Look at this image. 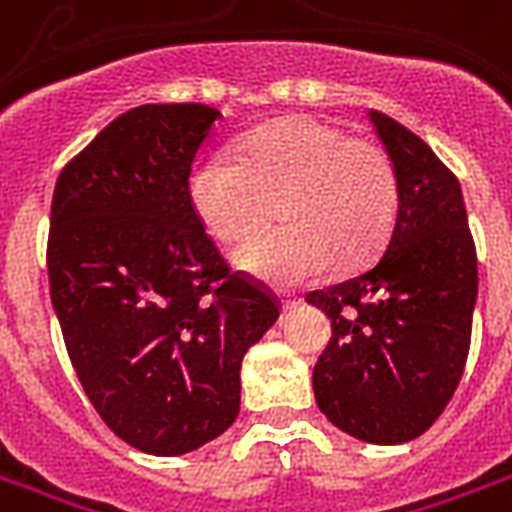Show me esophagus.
Listing matches in <instances>:
<instances>
[{
  "mask_svg": "<svg viewBox=\"0 0 512 512\" xmlns=\"http://www.w3.org/2000/svg\"><path fill=\"white\" fill-rule=\"evenodd\" d=\"M282 306L284 311H290L292 306H298V298H295V295H282Z\"/></svg>",
  "mask_w": 512,
  "mask_h": 512,
  "instance_id": "esophagus-1",
  "label": "esophagus"
}]
</instances>
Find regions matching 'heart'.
<instances>
[{
	"label": "heart",
	"instance_id": "obj_1",
	"mask_svg": "<svg viewBox=\"0 0 512 512\" xmlns=\"http://www.w3.org/2000/svg\"><path fill=\"white\" fill-rule=\"evenodd\" d=\"M282 228L233 252V265L276 287L351 268L386 239L397 214V174L378 144L317 117H292L244 136L236 158L195 161L187 201L220 244L249 239L276 201Z\"/></svg>",
	"mask_w": 512,
	"mask_h": 512
}]
</instances>
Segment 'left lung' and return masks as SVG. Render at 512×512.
<instances>
[{"mask_svg": "<svg viewBox=\"0 0 512 512\" xmlns=\"http://www.w3.org/2000/svg\"><path fill=\"white\" fill-rule=\"evenodd\" d=\"M370 123L397 174L384 244L346 282L311 292L333 338L314 368L319 411L346 435L397 446L432 427L462 381L478 257L459 179L384 112Z\"/></svg>", "mask_w": 512, "mask_h": 512, "instance_id": "1", "label": "left lung"}]
</instances>
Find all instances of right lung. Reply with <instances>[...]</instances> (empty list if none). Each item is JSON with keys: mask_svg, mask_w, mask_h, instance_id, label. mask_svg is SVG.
Listing matches in <instances>:
<instances>
[{"mask_svg": "<svg viewBox=\"0 0 512 512\" xmlns=\"http://www.w3.org/2000/svg\"><path fill=\"white\" fill-rule=\"evenodd\" d=\"M222 112L142 104L112 120L53 193L50 300L85 395L144 454L179 456L236 421L241 362L279 300L228 273L187 201Z\"/></svg>", "mask_w": 512, "mask_h": 512, "instance_id": "obj_1", "label": "right lung"}]
</instances>
